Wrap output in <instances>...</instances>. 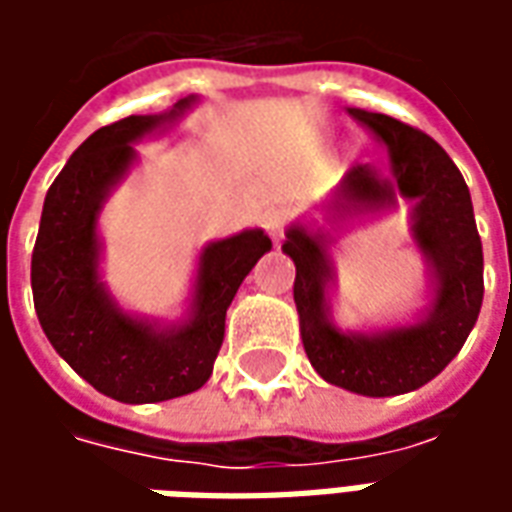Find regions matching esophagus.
Wrapping results in <instances>:
<instances>
[{
  "mask_svg": "<svg viewBox=\"0 0 512 512\" xmlns=\"http://www.w3.org/2000/svg\"><path fill=\"white\" fill-rule=\"evenodd\" d=\"M285 224H288V211H285V208H271V211H266V216H263V227H266L268 235H271L274 241L282 238Z\"/></svg>",
  "mask_w": 512,
  "mask_h": 512,
  "instance_id": "esophagus-1",
  "label": "esophagus"
}]
</instances>
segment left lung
<instances>
[{
    "instance_id": "1",
    "label": "left lung",
    "mask_w": 512,
    "mask_h": 512,
    "mask_svg": "<svg viewBox=\"0 0 512 512\" xmlns=\"http://www.w3.org/2000/svg\"><path fill=\"white\" fill-rule=\"evenodd\" d=\"M386 147V169L356 164L323 202V224L293 222L282 252L296 263L293 301L315 373L365 397L414 392L458 356L483 307V244L469 186L444 147L395 117L348 106ZM412 202V237L426 260L429 304L411 324L348 333L331 318V246L345 226Z\"/></svg>"
}]
</instances>
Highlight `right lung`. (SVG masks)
I'll return each instance as SVG.
<instances>
[{
  "label": "right lung",
  "mask_w": 512,
  "mask_h": 512,
  "mask_svg": "<svg viewBox=\"0 0 512 512\" xmlns=\"http://www.w3.org/2000/svg\"><path fill=\"white\" fill-rule=\"evenodd\" d=\"M197 95L167 112L131 115L87 136L51 183L32 252V299L54 351L120 403H161L200 389L224 340V315L246 274L271 252L260 227L200 249L186 315L158 321L123 310L101 271L98 219L136 164V142L175 126Z\"/></svg>",
  "instance_id": "obj_1"
}]
</instances>
